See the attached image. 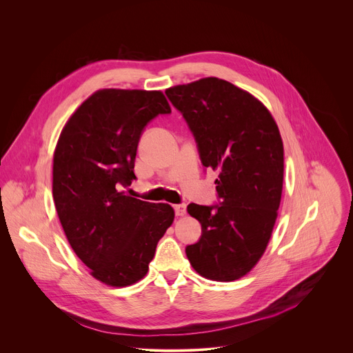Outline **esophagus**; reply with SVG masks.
Segmentation results:
<instances>
[{
	"label": "esophagus",
	"instance_id": "esophagus-1",
	"mask_svg": "<svg viewBox=\"0 0 353 353\" xmlns=\"http://www.w3.org/2000/svg\"><path fill=\"white\" fill-rule=\"evenodd\" d=\"M185 211H187L185 204H177V205H174V212H176V215H177V216H183V215H185Z\"/></svg>",
	"mask_w": 353,
	"mask_h": 353
}]
</instances>
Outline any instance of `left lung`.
<instances>
[{"instance_id": "1", "label": "left lung", "mask_w": 353, "mask_h": 353, "mask_svg": "<svg viewBox=\"0 0 353 353\" xmlns=\"http://www.w3.org/2000/svg\"><path fill=\"white\" fill-rule=\"evenodd\" d=\"M195 137L201 162L216 170L221 205L190 204L203 236L185 254L207 279L236 281L256 267L272 234L283 185V143L270 110L215 77L166 89Z\"/></svg>"}]
</instances>
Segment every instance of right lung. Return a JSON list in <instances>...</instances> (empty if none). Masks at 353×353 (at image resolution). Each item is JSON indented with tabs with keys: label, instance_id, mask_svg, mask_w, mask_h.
Listing matches in <instances>:
<instances>
[{
	"label": "right lung",
	"instance_id": "add662e5",
	"mask_svg": "<svg viewBox=\"0 0 353 353\" xmlns=\"http://www.w3.org/2000/svg\"><path fill=\"white\" fill-rule=\"evenodd\" d=\"M161 90L100 89L72 113L53 157V198L75 254L109 286L141 281L174 221L169 204L125 195L143 127L170 113Z\"/></svg>",
	"mask_w": 353,
	"mask_h": 353
}]
</instances>
